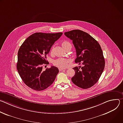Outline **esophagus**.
Segmentation results:
<instances>
[{
    "label": "esophagus",
    "mask_w": 123,
    "mask_h": 123,
    "mask_svg": "<svg viewBox=\"0 0 123 123\" xmlns=\"http://www.w3.org/2000/svg\"><path fill=\"white\" fill-rule=\"evenodd\" d=\"M59 71H62V70H65V68H59Z\"/></svg>",
    "instance_id": "obj_1"
}]
</instances>
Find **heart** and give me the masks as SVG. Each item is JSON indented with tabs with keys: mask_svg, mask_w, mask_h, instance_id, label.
<instances>
[{
	"mask_svg": "<svg viewBox=\"0 0 123 123\" xmlns=\"http://www.w3.org/2000/svg\"><path fill=\"white\" fill-rule=\"evenodd\" d=\"M62 45L64 49L68 46L71 47V44L67 40H65L62 43ZM68 63V61L64 58H59L54 62V64L55 65L60 68L65 67L67 66Z\"/></svg>",
	"mask_w": 123,
	"mask_h": 123,
	"instance_id": "1",
	"label": "heart"
}]
</instances>
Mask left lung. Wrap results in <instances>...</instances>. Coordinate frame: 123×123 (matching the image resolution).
<instances>
[{
  "label": "left lung",
  "instance_id": "left-lung-1",
  "mask_svg": "<svg viewBox=\"0 0 123 123\" xmlns=\"http://www.w3.org/2000/svg\"><path fill=\"white\" fill-rule=\"evenodd\" d=\"M72 40L76 51L75 62L83 66H76L73 69L75 75L71 78L77 86L87 89L98 81L105 68V61L100 45L88 33L80 30L64 33Z\"/></svg>",
  "mask_w": 123,
  "mask_h": 123
}]
</instances>
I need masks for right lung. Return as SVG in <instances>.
Instances as JSON below:
<instances>
[{
	"label": "right lung",
	"mask_w": 123,
	"mask_h": 123,
	"mask_svg": "<svg viewBox=\"0 0 123 123\" xmlns=\"http://www.w3.org/2000/svg\"><path fill=\"white\" fill-rule=\"evenodd\" d=\"M62 35V33H35L20 46L18 54L17 68L24 84L36 90H43L51 86L59 71L51 66L45 71L43 65L48 64L46 60L52 46Z\"/></svg>",
	"instance_id": "1"
}]
</instances>
